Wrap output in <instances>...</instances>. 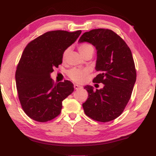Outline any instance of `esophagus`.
Listing matches in <instances>:
<instances>
[{
	"mask_svg": "<svg viewBox=\"0 0 156 156\" xmlns=\"http://www.w3.org/2000/svg\"><path fill=\"white\" fill-rule=\"evenodd\" d=\"M74 89L75 90H78V89H82V87H81V86H80V85H77V84H74Z\"/></svg>",
	"mask_w": 156,
	"mask_h": 156,
	"instance_id": "esophagus-1",
	"label": "esophagus"
}]
</instances>
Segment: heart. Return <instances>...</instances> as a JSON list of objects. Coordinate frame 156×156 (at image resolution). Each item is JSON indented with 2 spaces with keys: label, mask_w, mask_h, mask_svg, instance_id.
I'll return each instance as SVG.
<instances>
[{
  "label": "heart",
  "mask_w": 156,
  "mask_h": 156,
  "mask_svg": "<svg viewBox=\"0 0 156 156\" xmlns=\"http://www.w3.org/2000/svg\"><path fill=\"white\" fill-rule=\"evenodd\" d=\"M79 51L80 53L83 56L86 54L91 53H93L94 51V46L91 44H88V43H83V44H80L78 46ZM69 52V48L65 49L62 53V58L66 57L67 53ZM89 73V71L87 69H82V68H73L67 72V75L70 80L76 83H82L85 80L86 76Z\"/></svg>",
  "instance_id": "heart-1"
}]
</instances>
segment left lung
I'll return each instance as SVG.
<instances>
[{"label":"left lung","instance_id":"8db88e82","mask_svg":"<svg viewBox=\"0 0 156 156\" xmlns=\"http://www.w3.org/2000/svg\"><path fill=\"white\" fill-rule=\"evenodd\" d=\"M79 41L89 42L96 47L94 83H102L103 89H84L89 97L83 103L85 114L94 120L107 122L122 113L132 96L136 72L132 52L125 41L113 31L96 29L83 33Z\"/></svg>","mask_w":156,"mask_h":156}]
</instances>
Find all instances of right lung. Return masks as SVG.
<instances>
[{"label":"right lung","instance_id":"obj_1","mask_svg":"<svg viewBox=\"0 0 156 156\" xmlns=\"http://www.w3.org/2000/svg\"><path fill=\"white\" fill-rule=\"evenodd\" d=\"M82 31H50L29 43L15 73L20 104L34 120L46 122L58 116L62 101L74 91L68 80L54 83L50 74L62 62V53L80 37Z\"/></svg>","mask_w":156,"mask_h":156}]
</instances>
